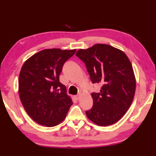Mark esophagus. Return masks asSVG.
Wrapping results in <instances>:
<instances>
[{"label":"esophagus","instance_id":"obj_1","mask_svg":"<svg viewBox=\"0 0 156 156\" xmlns=\"http://www.w3.org/2000/svg\"><path fill=\"white\" fill-rule=\"evenodd\" d=\"M80 94H77V95H76V96H74V98H75L76 100H78L79 98H80Z\"/></svg>","mask_w":156,"mask_h":156}]
</instances>
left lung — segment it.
Here are the masks:
<instances>
[{"label": "left lung", "instance_id": "1", "mask_svg": "<svg viewBox=\"0 0 156 156\" xmlns=\"http://www.w3.org/2000/svg\"><path fill=\"white\" fill-rule=\"evenodd\" d=\"M76 56L84 62L93 83L101 84L91 94L93 107L87 118L99 126L117 122L127 112L136 91V78L130 60L122 51L106 44L79 49Z\"/></svg>", "mask_w": 156, "mask_h": 156}]
</instances>
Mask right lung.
Returning a JSON list of instances; mask_svg holds the SVG:
<instances>
[{
  "label": "right lung",
  "instance_id": "right-lung-1",
  "mask_svg": "<svg viewBox=\"0 0 156 156\" xmlns=\"http://www.w3.org/2000/svg\"><path fill=\"white\" fill-rule=\"evenodd\" d=\"M76 51L43 49L28 58L21 68L18 78L20 101L30 117L39 125H58L73 104L59 76L63 65Z\"/></svg>",
  "mask_w": 156,
  "mask_h": 156
}]
</instances>
